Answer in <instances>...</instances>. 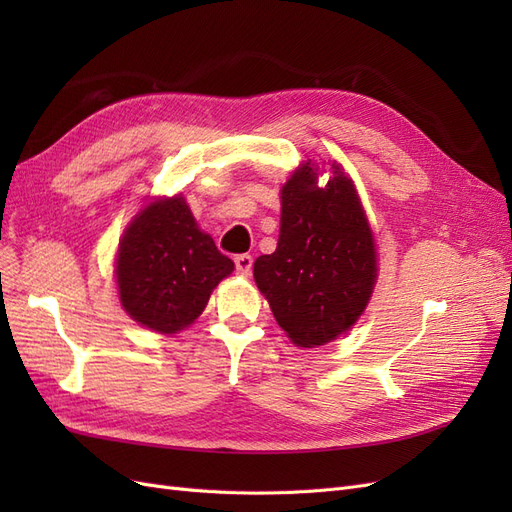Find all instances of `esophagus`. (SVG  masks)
Listing matches in <instances>:
<instances>
[{"instance_id":"1","label":"esophagus","mask_w":512,"mask_h":512,"mask_svg":"<svg viewBox=\"0 0 512 512\" xmlns=\"http://www.w3.org/2000/svg\"><path fill=\"white\" fill-rule=\"evenodd\" d=\"M252 265H254V258H252L250 254H239V256L235 258V267H237V271H239L241 275H250Z\"/></svg>"}]
</instances>
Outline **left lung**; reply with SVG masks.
<instances>
[{"label":"left lung","mask_w":512,"mask_h":512,"mask_svg":"<svg viewBox=\"0 0 512 512\" xmlns=\"http://www.w3.org/2000/svg\"><path fill=\"white\" fill-rule=\"evenodd\" d=\"M327 185L307 160L282 188L280 239L258 256L254 280L277 324L301 348L346 333L378 277L376 243L352 179L337 164Z\"/></svg>","instance_id":"left-lung-1"}]
</instances>
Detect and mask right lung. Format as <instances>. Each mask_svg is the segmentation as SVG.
<instances>
[{"label": "right lung", "instance_id": "1", "mask_svg": "<svg viewBox=\"0 0 512 512\" xmlns=\"http://www.w3.org/2000/svg\"><path fill=\"white\" fill-rule=\"evenodd\" d=\"M235 269L198 228L181 194L149 203L123 232L115 277L123 309L143 327L173 335L192 324L213 288Z\"/></svg>", "mask_w": 512, "mask_h": 512}]
</instances>
